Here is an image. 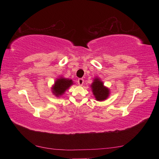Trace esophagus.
<instances>
[{
  "instance_id": "1",
  "label": "esophagus",
  "mask_w": 159,
  "mask_h": 159,
  "mask_svg": "<svg viewBox=\"0 0 159 159\" xmlns=\"http://www.w3.org/2000/svg\"><path fill=\"white\" fill-rule=\"evenodd\" d=\"M83 83H84V80L83 79H78V84L79 85H83Z\"/></svg>"
}]
</instances>
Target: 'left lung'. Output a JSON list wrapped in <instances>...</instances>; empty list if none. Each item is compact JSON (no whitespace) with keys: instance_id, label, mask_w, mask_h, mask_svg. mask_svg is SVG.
I'll return each mask as SVG.
<instances>
[{"instance_id":"left-lung-1","label":"left lung","mask_w":159,"mask_h":159,"mask_svg":"<svg viewBox=\"0 0 159 159\" xmlns=\"http://www.w3.org/2000/svg\"><path fill=\"white\" fill-rule=\"evenodd\" d=\"M91 90L94 97L97 101H104L109 98L110 95V90L105 85L104 83L98 77H95L93 79V82L90 85Z\"/></svg>"}]
</instances>
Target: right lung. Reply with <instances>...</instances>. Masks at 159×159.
Segmentation results:
<instances>
[{
    "mask_svg": "<svg viewBox=\"0 0 159 159\" xmlns=\"http://www.w3.org/2000/svg\"><path fill=\"white\" fill-rule=\"evenodd\" d=\"M74 81L71 79H66L62 76H60L55 80L52 87V93L57 98L63 95L66 91L74 85Z\"/></svg>",
    "mask_w": 159,
    "mask_h": 159,
    "instance_id": "obj_1",
    "label": "right lung"
}]
</instances>
